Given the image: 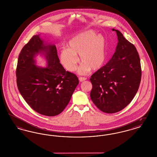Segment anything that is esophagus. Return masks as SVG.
Instances as JSON below:
<instances>
[{
    "label": "esophagus",
    "instance_id": "esophagus-1",
    "mask_svg": "<svg viewBox=\"0 0 157 157\" xmlns=\"http://www.w3.org/2000/svg\"><path fill=\"white\" fill-rule=\"evenodd\" d=\"M79 81H80L81 82H82V81H84L86 80V78L81 76V77H79Z\"/></svg>",
    "mask_w": 157,
    "mask_h": 157
}]
</instances>
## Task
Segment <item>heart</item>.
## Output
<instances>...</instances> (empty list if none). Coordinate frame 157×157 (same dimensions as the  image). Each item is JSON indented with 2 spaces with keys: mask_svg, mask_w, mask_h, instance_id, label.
<instances>
[{
  "mask_svg": "<svg viewBox=\"0 0 157 157\" xmlns=\"http://www.w3.org/2000/svg\"><path fill=\"white\" fill-rule=\"evenodd\" d=\"M69 48L61 51L60 60L69 71L76 70L80 55L82 62L79 69L81 74H86L91 69L97 71L103 66L106 59L105 40L101 35H97L93 30L79 33L69 42Z\"/></svg>",
  "mask_w": 157,
  "mask_h": 157,
  "instance_id": "b5f03b06",
  "label": "heart"
}]
</instances>
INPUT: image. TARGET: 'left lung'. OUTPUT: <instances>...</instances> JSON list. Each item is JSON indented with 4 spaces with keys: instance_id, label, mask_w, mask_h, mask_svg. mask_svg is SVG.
Masks as SVG:
<instances>
[{
    "instance_id": "left-lung-1",
    "label": "left lung",
    "mask_w": 157,
    "mask_h": 157,
    "mask_svg": "<svg viewBox=\"0 0 157 157\" xmlns=\"http://www.w3.org/2000/svg\"><path fill=\"white\" fill-rule=\"evenodd\" d=\"M118 43L111 59L91 76L90 97L101 111L113 113L125 108L134 98L141 80L140 58L134 45L119 30Z\"/></svg>"
}]
</instances>
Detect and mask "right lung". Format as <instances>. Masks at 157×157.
<instances>
[{
  "mask_svg": "<svg viewBox=\"0 0 157 157\" xmlns=\"http://www.w3.org/2000/svg\"><path fill=\"white\" fill-rule=\"evenodd\" d=\"M45 52L48 67H37L34 56ZM17 88L34 111L45 116H56L67 106L79 83L77 76L60 63L56 48L45 45L39 35H34L23 47L16 70Z\"/></svg>",
  "mask_w": 157,
  "mask_h": 157,
  "instance_id": "obj_1",
  "label": "right lung"
}]
</instances>
